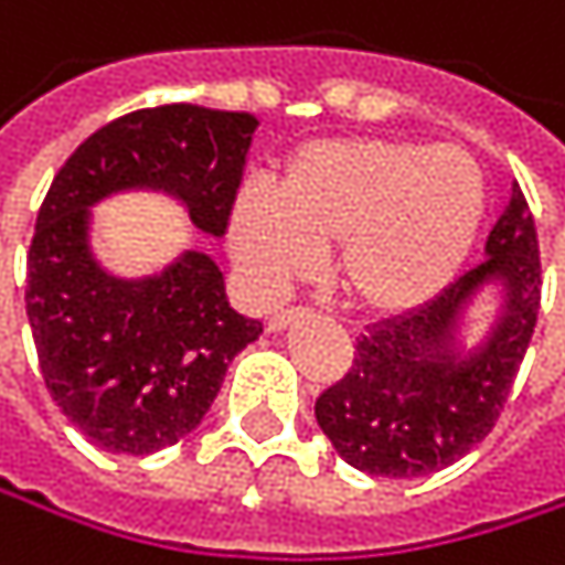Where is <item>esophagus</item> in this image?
I'll return each mask as SVG.
<instances>
[{
	"label": "esophagus",
	"mask_w": 565,
	"mask_h": 565,
	"mask_svg": "<svg viewBox=\"0 0 565 565\" xmlns=\"http://www.w3.org/2000/svg\"><path fill=\"white\" fill-rule=\"evenodd\" d=\"M301 318H305V311H298V308L280 311V315H274V318L267 321V331H270V334H280V331H288L291 324H298Z\"/></svg>",
	"instance_id": "esophagus-1"
}]
</instances>
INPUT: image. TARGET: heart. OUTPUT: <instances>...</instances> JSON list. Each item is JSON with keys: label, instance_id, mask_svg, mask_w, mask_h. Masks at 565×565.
Listing matches in <instances>:
<instances>
[{"label": "heart", "instance_id": "b5f03b06", "mask_svg": "<svg viewBox=\"0 0 565 565\" xmlns=\"http://www.w3.org/2000/svg\"><path fill=\"white\" fill-rule=\"evenodd\" d=\"M487 174L460 145L331 138L298 148L274 191L247 181L227 204V247L247 288L274 301L338 247V285L371 318L440 298L487 217Z\"/></svg>", "mask_w": 565, "mask_h": 565}]
</instances>
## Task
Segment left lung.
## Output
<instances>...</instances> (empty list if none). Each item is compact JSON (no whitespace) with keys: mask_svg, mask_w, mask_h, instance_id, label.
<instances>
[{"mask_svg":"<svg viewBox=\"0 0 565 565\" xmlns=\"http://www.w3.org/2000/svg\"><path fill=\"white\" fill-rule=\"evenodd\" d=\"M540 244L520 188L487 241V260L427 308L358 338L351 371L328 387L315 417L354 470L427 477L467 457L497 424L540 311ZM493 294L494 321L467 342L469 311Z\"/></svg>","mask_w":565,"mask_h":565,"instance_id":"left-lung-1","label":"left lung"}]
</instances>
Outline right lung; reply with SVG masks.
<instances>
[{"mask_svg":"<svg viewBox=\"0 0 565 565\" xmlns=\"http://www.w3.org/2000/svg\"><path fill=\"white\" fill-rule=\"evenodd\" d=\"M254 131L257 118L244 111H131L72 151L39 207L25 285L39 367L62 414L108 454L145 457L191 434L264 324L231 308L207 250L188 247L138 277L105 267L92 207L154 191L198 231L224 237Z\"/></svg>","mask_w":565,"mask_h":565,"instance_id":"right-lung-1","label":"right lung"}]
</instances>
